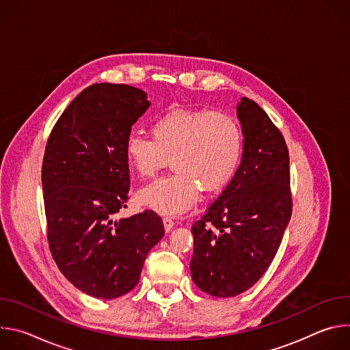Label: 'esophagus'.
<instances>
[{"label":"esophagus","instance_id":"esophagus-1","mask_svg":"<svg viewBox=\"0 0 350 350\" xmlns=\"http://www.w3.org/2000/svg\"><path fill=\"white\" fill-rule=\"evenodd\" d=\"M163 226H165V230H166V232H169V231L173 228V226H174V221H173L170 217H165V219H163Z\"/></svg>","mask_w":350,"mask_h":350}]
</instances>
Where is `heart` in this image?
Returning <instances> with one entry per match:
<instances>
[{
    "mask_svg": "<svg viewBox=\"0 0 350 350\" xmlns=\"http://www.w3.org/2000/svg\"><path fill=\"white\" fill-rule=\"evenodd\" d=\"M152 133H131L126 157L145 178L154 177L173 158L176 172L138 193L141 205L163 216L192 208L201 187L209 192L224 188L239 167L243 131L239 120L227 112L174 108L154 122Z\"/></svg>",
    "mask_w": 350,
    "mask_h": 350,
    "instance_id": "b5f03b06",
    "label": "heart"
}]
</instances>
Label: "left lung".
Returning <instances> with one entry per match:
<instances>
[{"mask_svg": "<svg viewBox=\"0 0 350 350\" xmlns=\"http://www.w3.org/2000/svg\"><path fill=\"white\" fill-rule=\"evenodd\" d=\"M237 115L243 131L241 165L191 228L192 281L217 297L237 296L259 281L292 213L289 154L282 134L252 99L241 98Z\"/></svg>", "mask_w": 350, "mask_h": 350, "instance_id": "left-lung-1", "label": "left lung"}]
</instances>
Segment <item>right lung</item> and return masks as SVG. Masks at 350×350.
Returning <instances> with one entry per match:
<instances>
[{
  "label": "right lung",
  "instance_id": "add662e5",
  "mask_svg": "<svg viewBox=\"0 0 350 350\" xmlns=\"http://www.w3.org/2000/svg\"><path fill=\"white\" fill-rule=\"evenodd\" d=\"M149 105L139 88L92 84L65 109L45 146L41 181L49 251L61 273L94 297L130 292L165 234L154 211L113 219L127 208L126 141Z\"/></svg>",
  "mask_w": 350,
  "mask_h": 350
}]
</instances>
